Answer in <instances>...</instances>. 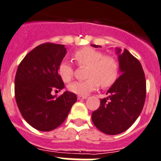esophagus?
<instances>
[{
    "label": "esophagus",
    "mask_w": 161,
    "mask_h": 161,
    "mask_svg": "<svg viewBox=\"0 0 161 161\" xmlns=\"http://www.w3.org/2000/svg\"><path fill=\"white\" fill-rule=\"evenodd\" d=\"M87 97H84V96H78V99L81 100V99H87Z\"/></svg>",
    "instance_id": "esophagus-1"
}]
</instances>
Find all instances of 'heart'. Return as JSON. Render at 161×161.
I'll return each instance as SVG.
<instances>
[{
  "label": "heart",
  "mask_w": 161,
  "mask_h": 161,
  "mask_svg": "<svg viewBox=\"0 0 161 161\" xmlns=\"http://www.w3.org/2000/svg\"><path fill=\"white\" fill-rule=\"evenodd\" d=\"M73 58L78 66H87L84 81H77L69 85V92L78 96H86L100 86L109 87L115 83L119 76V66L114 56L104 55L103 52L91 47L77 50ZM58 74L64 83L72 80L74 74L73 66L66 61H62L58 67Z\"/></svg>",
  "instance_id": "obj_1"
}]
</instances>
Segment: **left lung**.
I'll return each instance as SVG.
<instances>
[{
	"mask_svg": "<svg viewBox=\"0 0 161 161\" xmlns=\"http://www.w3.org/2000/svg\"><path fill=\"white\" fill-rule=\"evenodd\" d=\"M116 53L122 74L92 114L94 125L109 135L123 133L133 125L142 110L147 92L145 74L139 60L127 49L116 48Z\"/></svg>",
	"mask_w": 161,
	"mask_h": 161,
	"instance_id": "8db88e82",
	"label": "left lung"
}]
</instances>
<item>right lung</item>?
<instances>
[{
  "instance_id": "right-lung-1",
  "label": "right lung",
  "mask_w": 161,
  "mask_h": 161,
  "mask_svg": "<svg viewBox=\"0 0 161 161\" xmlns=\"http://www.w3.org/2000/svg\"><path fill=\"white\" fill-rule=\"evenodd\" d=\"M65 54L64 45L43 43L27 54L17 69L16 103L26 122L37 130L47 132L60 126L77 101V96L68 91L58 97L51 95L64 87L58 67Z\"/></svg>"
}]
</instances>
